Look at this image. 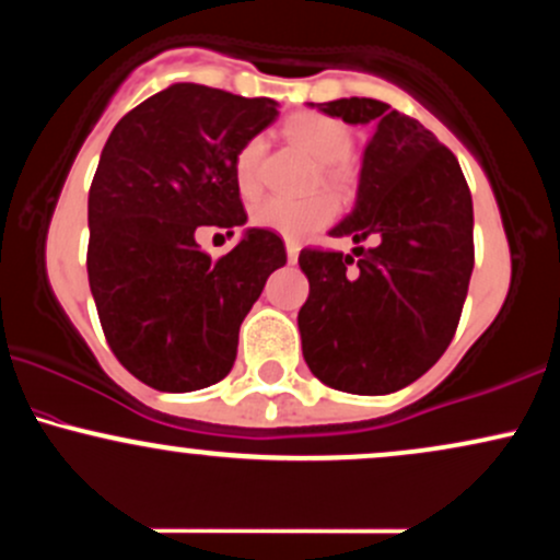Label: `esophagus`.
Returning <instances> with one entry per match:
<instances>
[{
    "mask_svg": "<svg viewBox=\"0 0 560 560\" xmlns=\"http://www.w3.org/2000/svg\"><path fill=\"white\" fill-rule=\"evenodd\" d=\"M298 258H300V244L294 240H287V260L298 262Z\"/></svg>",
    "mask_w": 560,
    "mask_h": 560,
    "instance_id": "obj_1",
    "label": "esophagus"
}]
</instances>
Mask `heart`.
Here are the masks:
<instances>
[{
	"mask_svg": "<svg viewBox=\"0 0 560 560\" xmlns=\"http://www.w3.org/2000/svg\"><path fill=\"white\" fill-rule=\"evenodd\" d=\"M287 133L305 152H311L318 163H324V182L342 189L350 182V168L345 160L352 152L350 128L339 120L320 113H300L287 124ZM260 160H262V139H249L247 144L236 152L234 158V178L242 195H255L260 189ZM337 213V205L331 197L313 199H284L268 197L255 205L253 221L255 226L276 231L287 240H305L313 231L331 221Z\"/></svg>",
	"mask_w": 560,
	"mask_h": 560,
	"instance_id": "heart-1",
	"label": "heart"
}]
</instances>
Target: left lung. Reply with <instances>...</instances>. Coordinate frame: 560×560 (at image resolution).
I'll return each instance as SVG.
<instances>
[{
    "instance_id": "1",
    "label": "left lung",
    "mask_w": 560,
    "mask_h": 560,
    "mask_svg": "<svg viewBox=\"0 0 560 560\" xmlns=\"http://www.w3.org/2000/svg\"><path fill=\"white\" fill-rule=\"evenodd\" d=\"M316 107L374 126L355 208L329 231L374 247L302 249L311 281L298 316L302 355L334 389L389 395L427 374L458 326L474 271L471 191L453 152L387 102L350 96Z\"/></svg>"
}]
</instances>
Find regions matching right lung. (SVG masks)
Wrapping results in <instances>:
<instances>
[{
    "mask_svg": "<svg viewBox=\"0 0 560 560\" xmlns=\"http://www.w3.org/2000/svg\"><path fill=\"white\" fill-rule=\"evenodd\" d=\"M276 107L268 96L173 83L124 115L102 150L89 189V287L107 345L147 387L221 382L244 316L287 262L268 229L244 231L221 260L195 240L202 226L247 223L234 158Z\"/></svg>",
    "mask_w": 560,
    "mask_h": 560,
    "instance_id": "1",
    "label": "right lung"
}]
</instances>
